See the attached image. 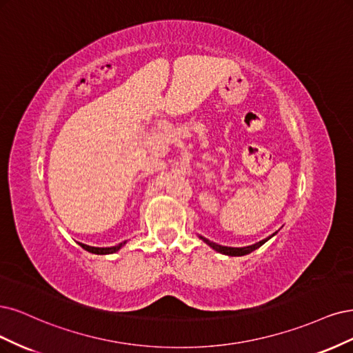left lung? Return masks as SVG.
<instances>
[{
  "mask_svg": "<svg viewBox=\"0 0 353 353\" xmlns=\"http://www.w3.org/2000/svg\"><path fill=\"white\" fill-rule=\"evenodd\" d=\"M276 234H277V232H276V233H272L271 236H268V237H265V239H263V241H259V242H256V243H254V245L243 246V248L223 246V245H219V243H214V242L208 241L207 237H203V236H201V234H198V237L201 239L202 242H205V243H207L210 248H212L214 251H217V252H220V254H223V255H229V256H243V255H248V254L254 252L255 249H258V248L263 246V245H264L267 241H270V239H271L272 236H276Z\"/></svg>",
  "mask_w": 353,
  "mask_h": 353,
  "instance_id": "left-lung-1",
  "label": "left lung"
}]
</instances>
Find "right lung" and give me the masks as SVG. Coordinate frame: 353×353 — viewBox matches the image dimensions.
<instances>
[{
	"instance_id": "obj_1",
	"label": "right lung",
	"mask_w": 353,
	"mask_h": 353,
	"mask_svg": "<svg viewBox=\"0 0 353 353\" xmlns=\"http://www.w3.org/2000/svg\"><path fill=\"white\" fill-rule=\"evenodd\" d=\"M81 245L85 251L90 252V254H97V255H108V254H116L117 251H120V249L126 245V242H121L116 246H111V248H95V246H89V245H85V243H79Z\"/></svg>"
}]
</instances>
